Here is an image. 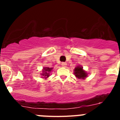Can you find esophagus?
Instances as JSON below:
<instances>
[{
	"mask_svg": "<svg viewBox=\"0 0 120 120\" xmlns=\"http://www.w3.org/2000/svg\"><path fill=\"white\" fill-rule=\"evenodd\" d=\"M61 65H62L63 67H65L67 66V63L66 62H62L61 63Z\"/></svg>",
	"mask_w": 120,
	"mask_h": 120,
	"instance_id": "1",
	"label": "esophagus"
}]
</instances>
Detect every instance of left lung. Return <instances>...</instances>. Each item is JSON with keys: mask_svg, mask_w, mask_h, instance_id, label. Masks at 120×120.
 <instances>
[{"mask_svg": "<svg viewBox=\"0 0 120 120\" xmlns=\"http://www.w3.org/2000/svg\"><path fill=\"white\" fill-rule=\"evenodd\" d=\"M74 74L77 79L84 80L88 77L87 72L83 69V67L80 65H77L74 70Z\"/></svg>", "mask_w": 120, "mask_h": 120, "instance_id": "left-lung-1", "label": "left lung"}]
</instances>
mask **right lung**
I'll use <instances>...</instances> for the list:
<instances>
[{
	"label": "right lung",
	"instance_id": "add662e5",
	"mask_svg": "<svg viewBox=\"0 0 120 120\" xmlns=\"http://www.w3.org/2000/svg\"><path fill=\"white\" fill-rule=\"evenodd\" d=\"M53 70V68L50 67H44L42 70V73H41V75L42 76V78H44V79H47L50 76V73Z\"/></svg>",
	"mask_w": 120,
	"mask_h": 120
}]
</instances>
